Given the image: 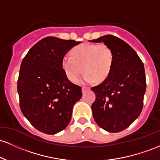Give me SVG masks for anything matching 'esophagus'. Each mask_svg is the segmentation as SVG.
Here are the masks:
<instances>
[{
    "mask_svg": "<svg viewBox=\"0 0 160 160\" xmlns=\"http://www.w3.org/2000/svg\"><path fill=\"white\" fill-rule=\"evenodd\" d=\"M89 89H90L89 88H87V87H83V88H82V93H83V94H84V93H85L86 91H88Z\"/></svg>",
    "mask_w": 160,
    "mask_h": 160,
    "instance_id": "1",
    "label": "esophagus"
}]
</instances>
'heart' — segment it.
Instances as JSON below:
<instances>
[{"label": "heart", "instance_id": "b5f03b06", "mask_svg": "<svg viewBox=\"0 0 160 160\" xmlns=\"http://www.w3.org/2000/svg\"><path fill=\"white\" fill-rule=\"evenodd\" d=\"M114 55L112 49L105 44H84L75 46L71 51V56L62 58V66L68 79L77 83L81 74L83 82L91 83L96 79L102 82L108 77L113 65Z\"/></svg>", "mask_w": 160, "mask_h": 160}]
</instances>
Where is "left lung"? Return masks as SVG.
I'll return each instance as SVG.
<instances>
[{
	"label": "left lung",
	"mask_w": 160,
	"mask_h": 160,
	"mask_svg": "<svg viewBox=\"0 0 160 160\" xmlns=\"http://www.w3.org/2000/svg\"><path fill=\"white\" fill-rule=\"evenodd\" d=\"M91 42H103L113 52L112 70L107 78L91 90L96 100L91 106L97 124L107 132L125 130L141 114L146 91L144 66L125 41L107 35Z\"/></svg>",
	"instance_id": "8db88e82"
}]
</instances>
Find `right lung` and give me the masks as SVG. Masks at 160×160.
Here are the masks:
<instances>
[{"label":"right lung","instance_id":"right-lung-1","mask_svg":"<svg viewBox=\"0 0 160 160\" xmlns=\"http://www.w3.org/2000/svg\"><path fill=\"white\" fill-rule=\"evenodd\" d=\"M80 41L46 37L23 58L17 91L25 117L37 130L48 134L66 128L82 88L67 78L62 66L64 56Z\"/></svg>","mask_w":160,"mask_h":160}]
</instances>
